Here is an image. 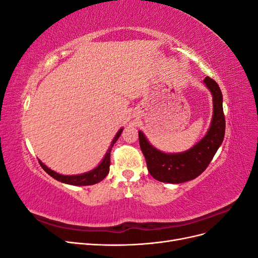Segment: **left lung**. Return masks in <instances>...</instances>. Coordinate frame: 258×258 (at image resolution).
<instances>
[{
  "instance_id": "obj_1",
  "label": "left lung",
  "mask_w": 258,
  "mask_h": 258,
  "mask_svg": "<svg viewBox=\"0 0 258 258\" xmlns=\"http://www.w3.org/2000/svg\"><path fill=\"white\" fill-rule=\"evenodd\" d=\"M205 84L213 96V117L206 137L190 150L179 154H165L153 147L139 131V142L148 172L159 182L178 184L196 178L208 168L225 136V115L222 91L215 81L207 76Z\"/></svg>"
}]
</instances>
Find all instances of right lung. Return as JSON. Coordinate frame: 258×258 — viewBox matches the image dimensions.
<instances>
[{"mask_svg": "<svg viewBox=\"0 0 258 258\" xmlns=\"http://www.w3.org/2000/svg\"><path fill=\"white\" fill-rule=\"evenodd\" d=\"M121 132H122V129H120L118 132H117V135L115 136L110 147H108L107 153L105 154L103 160L101 161V163L96 169H93L92 171H90V172L80 174V175H62V174L54 172V171H52L49 168L46 167L42 161L38 160V162H40V165L44 169V171H46V173H48L50 176H52L53 178H56L57 181H60L62 183L70 184V185H79V186L97 184V183L102 181V179L107 175L108 171H110V165H111V158L110 157H111L112 147L116 143L117 140H118V138L120 137Z\"/></svg>", "mask_w": 258, "mask_h": 258, "instance_id": "obj_1", "label": "right lung"}]
</instances>
